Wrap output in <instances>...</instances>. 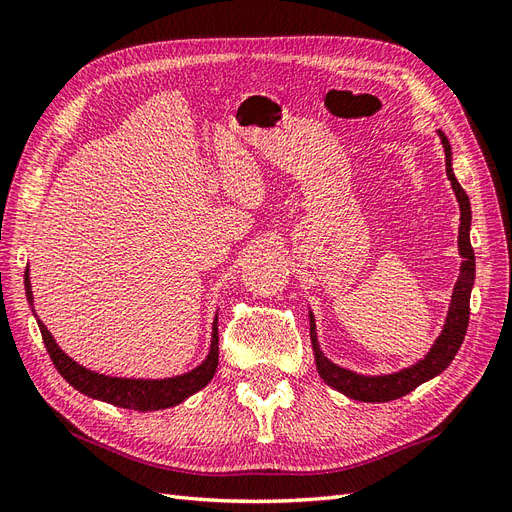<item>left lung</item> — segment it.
Returning <instances> with one entry per match:
<instances>
[{
	"label": "left lung",
	"instance_id": "1",
	"mask_svg": "<svg viewBox=\"0 0 512 512\" xmlns=\"http://www.w3.org/2000/svg\"><path fill=\"white\" fill-rule=\"evenodd\" d=\"M444 153H446V175L448 181L453 185V192L457 196L459 211H461V226H459V254L463 258L461 262V273L457 277V284L453 290V299L451 307H448L444 329L440 337L436 339V344L431 346L427 356L423 361H418L412 367H406L397 371V374H386V376H361L354 374L350 369L339 367L331 363L327 356L322 354L318 339H316V322L314 316L309 314V333H312V346L316 354V367L320 378L327 382L333 389L339 393H344L352 399L359 401H393L408 395L414 391L418 384H423L431 380L433 376L442 374V371L451 365L455 359L457 350L463 344V337H466L468 331V322H470V292L474 284V250L470 245V220H472V211H470V198L463 192L459 185L453 168H451V145H448V138L444 132H440Z\"/></svg>",
	"mask_w": 512,
	"mask_h": 512
}]
</instances>
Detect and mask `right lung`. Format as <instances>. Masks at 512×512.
I'll list each match as a JSON object with an SVG mask.
<instances>
[{
  "mask_svg": "<svg viewBox=\"0 0 512 512\" xmlns=\"http://www.w3.org/2000/svg\"><path fill=\"white\" fill-rule=\"evenodd\" d=\"M25 294L29 305L34 303L32 297V284H29V269H25ZM34 307V305H32ZM34 312V309H32ZM38 327L44 339V346L49 350V356L53 365L64 380H68L76 391L85 393L87 397L102 399L106 404H113L119 408L149 412V410H164L170 406L181 404L183 399H188L196 391L207 386L218 369V320L213 322V335H211V350L207 359L200 363L196 369L188 371L183 376L164 378V380H134V378H113L89 371L83 365L72 361L70 356L61 350L53 335L46 331L44 324L38 320Z\"/></svg>",
  "mask_w": 512,
  "mask_h": 512,
  "instance_id": "right-lung-1",
  "label": "right lung"
}]
</instances>
